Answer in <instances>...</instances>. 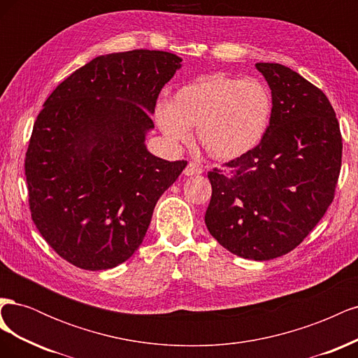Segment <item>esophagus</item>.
Listing matches in <instances>:
<instances>
[{"instance_id": "34e87169", "label": "esophagus", "mask_w": 358, "mask_h": 358, "mask_svg": "<svg viewBox=\"0 0 358 358\" xmlns=\"http://www.w3.org/2000/svg\"><path fill=\"white\" fill-rule=\"evenodd\" d=\"M183 173H185L187 176H194V175H201L203 173V167L200 164H197V162H189V164L187 166V169L183 170Z\"/></svg>"}]
</instances>
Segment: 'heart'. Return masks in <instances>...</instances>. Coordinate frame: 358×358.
I'll return each instance as SVG.
<instances>
[{
	"mask_svg": "<svg viewBox=\"0 0 358 358\" xmlns=\"http://www.w3.org/2000/svg\"><path fill=\"white\" fill-rule=\"evenodd\" d=\"M273 113L268 86L254 78L215 73L176 91L173 101L157 106L155 119L169 142L180 148L192 140L220 159L248 154L264 138Z\"/></svg>",
	"mask_w": 358,
	"mask_h": 358,
	"instance_id": "obj_1",
	"label": "heart"
}]
</instances>
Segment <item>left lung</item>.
Segmentation results:
<instances>
[{"label":"left lung","instance_id":"obj_1","mask_svg":"<svg viewBox=\"0 0 358 358\" xmlns=\"http://www.w3.org/2000/svg\"><path fill=\"white\" fill-rule=\"evenodd\" d=\"M273 99L264 138L208 173L204 222L230 252L264 262L297 248L327 212L342 166V134L320 88L280 64L258 62Z\"/></svg>","mask_w":358,"mask_h":358}]
</instances>
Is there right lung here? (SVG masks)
Returning <instances> with one entry per match:
<instances>
[{
	"instance_id": "add662e5",
	"label": "right lung",
	"mask_w": 358,
	"mask_h": 358,
	"mask_svg": "<svg viewBox=\"0 0 358 358\" xmlns=\"http://www.w3.org/2000/svg\"><path fill=\"white\" fill-rule=\"evenodd\" d=\"M180 61L146 49L96 57L43 104L25 157L31 218L73 266L106 270L127 262L158 199L187 167L145 146L150 113Z\"/></svg>"
}]
</instances>
